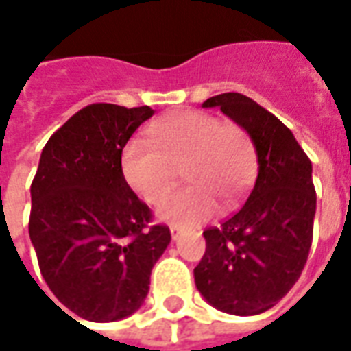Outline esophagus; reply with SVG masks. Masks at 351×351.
Segmentation results:
<instances>
[{
	"label": "esophagus",
	"mask_w": 351,
	"mask_h": 351,
	"mask_svg": "<svg viewBox=\"0 0 351 351\" xmlns=\"http://www.w3.org/2000/svg\"><path fill=\"white\" fill-rule=\"evenodd\" d=\"M182 234V227H178V225H171V238L173 240H178Z\"/></svg>",
	"instance_id": "1"
}]
</instances>
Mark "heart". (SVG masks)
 I'll return each mask as SVG.
<instances>
[{
  "label": "heart",
  "instance_id": "obj_1",
  "mask_svg": "<svg viewBox=\"0 0 351 351\" xmlns=\"http://www.w3.org/2000/svg\"><path fill=\"white\" fill-rule=\"evenodd\" d=\"M149 141L134 137L121 154L124 180L150 204L175 186L178 169L191 182L158 206L180 227L206 221L219 205L240 204L256 176V149L247 130L206 111H180L149 126Z\"/></svg>",
  "mask_w": 351,
  "mask_h": 351
}]
</instances>
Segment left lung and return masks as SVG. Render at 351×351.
<instances>
[{
  "label": "left lung",
  "mask_w": 351,
  "mask_h": 351,
  "mask_svg": "<svg viewBox=\"0 0 351 351\" xmlns=\"http://www.w3.org/2000/svg\"><path fill=\"white\" fill-rule=\"evenodd\" d=\"M202 108H219L247 130L258 176L245 204L202 232L206 251L193 269L195 285L217 311L253 316L277 305L307 262L316 214L313 163L294 134L249 96L223 93Z\"/></svg>",
  "instance_id": "1"
}]
</instances>
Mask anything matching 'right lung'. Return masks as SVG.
<instances>
[{
  "mask_svg": "<svg viewBox=\"0 0 351 351\" xmlns=\"http://www.w3.org/2000/svg\"><path fill=\"white\" fill-rule=\"evenodd\" d=\"M152 115L149 106L90 104L40 154L31 184V243L48 288L83 320L136 313L171 241L169 227L149 225L150 208L121 167L124 145Z\"/></svg>",
  "mask_w": 351,
  "mask_h": 351,
  "instance_id": "1",
  "label": "right lung"
}]
</instances>
